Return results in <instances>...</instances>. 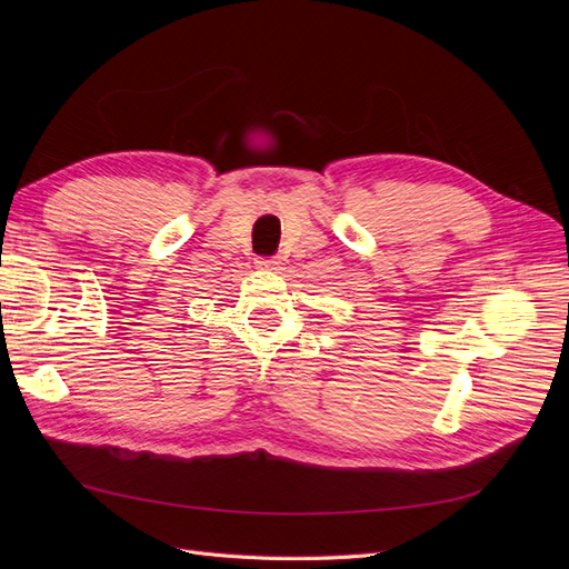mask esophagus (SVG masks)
Returning <instances> with one entry per match:
<instances>
[{"label": "esophagus", "mask_w": 569, "mask_h": 569, "mask_svg": "<svg viewBox=\"0 0 569 569\" xmlns=\"http://www.w3.org/2000/svg\"><path fill=\"white\" fill-rule=\"evenodd\" d=\"M278 263H280L278 258H266V256L263 258H256V266L263 268V270H274V268H278Z\"/></svg>", "instance_id": "1"}]
</instances>
